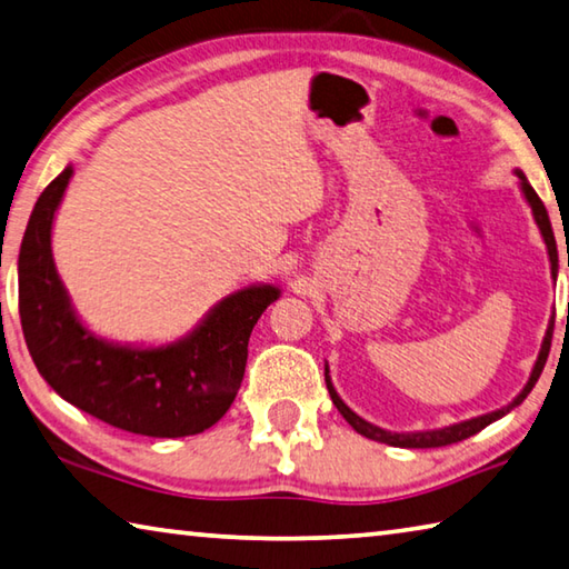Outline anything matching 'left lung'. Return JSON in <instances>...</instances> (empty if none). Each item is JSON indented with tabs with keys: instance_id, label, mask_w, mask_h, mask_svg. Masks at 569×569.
<instances>
[{
	"instance_id": "8db88e82",
	"label": "left lung",
	"mask_w": 569,
	"mask_h": 569,
	"mask_svg": "<svg viewBox=\"0 0 569 569\" xmlns=\"http://www.w3.org/2000/svg\"><path fill=\"white\" fill-rule=\"evenodd\" d=\"M517 179H520V189H522V197L525 202L530 204L532 209V217H535V224L540 227V234L545 239L547 244V257H550V274L557 282V269H560V264H557V242H555V232H552V224H550V214H547V209L542 204V199L537 197V192L532 189V184L527 182V177L522 169H515ZM569 315V312H567ZM552 327H555V312L550 317V325H547V332L542 337V345H540V355H537V360L532 365V372H530V380H527V385L520 390V395L515 397V400L510 405L500 407V410H492L487 415H480V417H472V420H465V422H455L450 427H437V430H415V432H387L382 430V427H377L372 422L362 420L360 415H357L355 410H350V407L345 405V400L340 395H337L335 385H332V377H330V365L325 362V382H327V390H330V397L337 410H340V415L345 417L347 422H350L355 427V432H360L365 437H370V440L375 442H385L390 447H407V450H425V447H445V445H452V442H462L467 440V437L477 435L480 430H485L487 425H492L500 420V417H505L507 412H512L517 405L525 402V397L532 392V387L537 385V380H540V375L545 370V362H547V355H550V342H552Z\"/></svg>"
}]
</instances>
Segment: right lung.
Masks as SVG:
<instances>
[{
  "instance_id": "1",
  "label": "right lung",
  "mask_w": 569,
  "mask_h": 569,
  "mask_svg": "<svg viewBox=\"0 0 569 569\" xmlns=\"http://www.w3.org/2000/svg\"><path fill=\"white\" fill-rule=\"evenodd\" d=\"M74 169L39 194L19 249V317L47 385L79 410L147 437L199 435L219 422L244 377L247 342L277 284L227 295L184 337L167 345L109 342L77 315L54 267L52 227Z\"/></svg>"
}]
</instances>
